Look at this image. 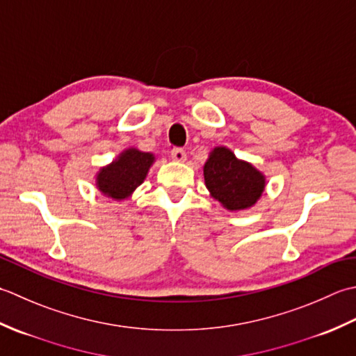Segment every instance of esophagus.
I'll use <instances>...</instances> for the list:
<instances>
[{"label": "esophagus", "instance_id": "1", "mask_svg": "<svg viewBox=\"0 0 356 356\" xmlns=\"http://www.w3.org/2000/svg\"><path fill=\"white\" fill-rule=\"evenodd\" d=\"M172 158L175 159V161H178V163H184L186 158H187L186 150H184V149H179V147L173 149V150H172Z\"/></svg>", "mask_w": 356, "mask_h": 356}]
</instances>
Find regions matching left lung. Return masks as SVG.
Masks as SVG:
<instances>
[{"label":"left lung","instance_id":"obj_1","mask_svg":"<svg viewBox=\"0 0 356 356\" xmlns=\"http://www.w3.org/2000/svg\"><path fill=\"white\" fill-rule=\"evenodd\" d=\"M202 172L210 197L230 212L255 206L266 188L264 173L224 146L210 152Z\"/></svg>","mask_w":356,"mask_h":356}]
</instances>
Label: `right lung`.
<instances>
[{"label":"right lung","instance_id":"1","mask_svg":"<svg viewBox=\"0 0 356 356\" xmlns=\"http://www.w3.org/2000/svg\"><path fill=\"white\" fill-rule=\"evenodd\" d=\"M155 155L135 147L122 150L111 164L97 173V188L115 201L127 200L138 186L144 183Z\"/></svg>","mask_w":356,"mask_h":356}]
</instances>
